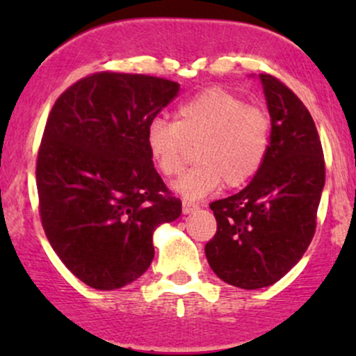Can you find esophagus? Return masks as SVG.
Masks as SVG:
<instances>
[{"mask_svg":"<svg viewBox=\"0 0 356 356\" xmlns=\"http://www.w3.org/2000/svg\"><path fill=\"white\" fill-rule=\"evenodd\" d=\"M199 206L192 201H182V212L184 214H191V212L197 211Z\"/></svg>","mask_w":356,"mask_h":356,"instance_id":"obj_1","label":"esophagus"}]
</instances>
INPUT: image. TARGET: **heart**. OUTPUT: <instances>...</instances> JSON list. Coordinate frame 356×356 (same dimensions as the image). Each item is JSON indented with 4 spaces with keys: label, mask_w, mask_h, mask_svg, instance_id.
<instances>
[{
    "label": "heart",
    "mask_w": 356,
    "mask_h": 356,
    "mask_svg": "<svg viewBox=\"0 0 356 356\" xmlns=\"http://www.w3.org/2000/svg\"><path fill=\"white\" fill-rule=\"evenodd\" d=\"M271 142V118L224 88H207L182 102L174 122L155 118L147 127L145 144L159 174L179 177L195 149V164L175 184L187 199H199L218 187H241L263 167Z\"/></svg>",
    "instance_id": "heart-1"
}]
</instances>
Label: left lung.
Returning <instances> with one entry per match:
<instances>
[{
  "mask_svg": "<svg viewBox=\"0 0 356 356\" xmlns=\"http://www.w3.org/2000/svg\"><path fill=\"white\" fill-rule=\"evenodd\" d=\"M271 115L263 167L238 194L211 202L218 231L206 257L220 280L243 289L275 284L312 243L325 186V157L308 108L281 80L261 73Z\"/></svg>",
  "mask_w": 356,
  "mask_h": 356,
  "instance_id": "left-lung-1",
  "label": "left lung"
}]
</instances>
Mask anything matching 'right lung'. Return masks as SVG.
Masks as SVG:
<instances>
[{"mask_svg": "<svg viewBox=\"0 0 356 356\" xmlns=\"http://www.w3.org/2000/svg\"><path fill=\"white\" fill-rule=\"evenodd\" d=\"M177 81L97 72L56 99L36 159L42 226L53 251L95 289H117L154 259L155 227L181 216L145 144Z\"/></svg>", "mask_w": 356, "mask_h": 356, "instance_id": "right-lung-1", "label": "right lung"}]
</instances>
